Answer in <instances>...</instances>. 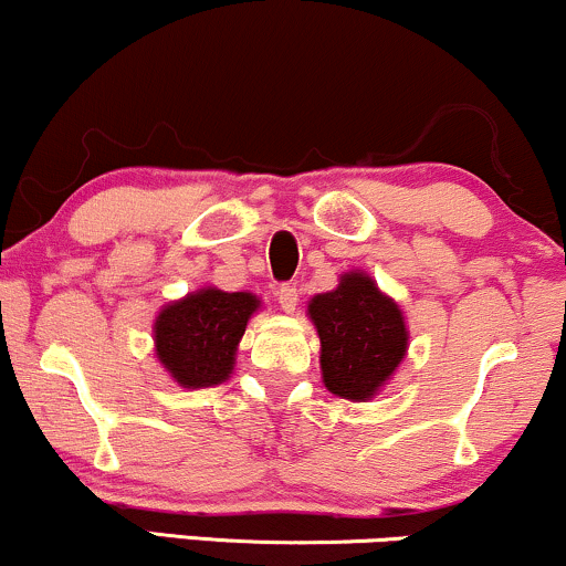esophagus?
Listing matches in <instances>:
<instances>
[{
  "mask_svg": "<svg viewBox=\"0 0 566 566\" xmlns=\"http://www.w3.org/2000/svg\"><path fill=\"white\" fill-rule=\"evenodd\" d=\"M277 302H281L285 313H294L296 304H300V289H296L294 283H283L281 289H277Z\"/></svg>",
  "mask_w": 566,
  "mask_h": 566,
  "instance_id": "34e87169",
  "label": "esophagus"
}]
</instances>
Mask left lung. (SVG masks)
<instances>
[{
  "label": "left lung",
  "instance_id": "8db88e82",
  "mask_svg": "<svg viewBox=\"0 0 566 566\" xmlns=\"http://www.w3.org/2000/svg\"><path fill=\"white\" fill-rule=\"evenodd\" d=\"M310 317L321 336L323 382L334 396L366 401L403 360L409 334L401 310L364 272H350L336 291L317 294Z\"/></svg>",
  "mask_w": 566,
  "mask_h": 566
}]
</instances>
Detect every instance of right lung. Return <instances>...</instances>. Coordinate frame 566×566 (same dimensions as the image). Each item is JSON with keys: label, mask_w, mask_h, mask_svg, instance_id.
Masks as SVG:
<instances>
[{"label": "right lung", "mask_w": 566, "mask_h": 566, "mask_svg": "<svg viewBox=\"0 0 566 566\" xmlns=\"http://www.w3.org/2000/svg\"><path fill=\"white\" fill-rule=\"evenodd\" d=\"M259 300L253 294H227L202 289L168 304L155 323L157 358L184 387L224 382L232 374L234 350Z\"/></svg>", "instance_id": "right-lung-1"}]
</instances>
